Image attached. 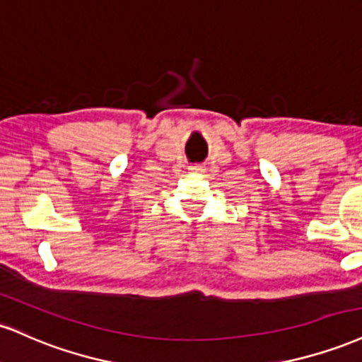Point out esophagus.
I'll use <instances>...</instances> for the list:
<instances>
[{
    "label": "esophagus",
    "mask_w": 362,
    "mask_h": 362,
    "mask_svg": "<svg viewBox=\"0 0 362 362\" xmlns=\"http://www.w3.org/2000/svg\"><path fill=\"white\" fill-rule=\"evenodd\" d=\"M189 171L191 173H205V165H202V164L189 165Z\"/></svg>",
    "instance_id": "obj_1"
}]
</instances>
